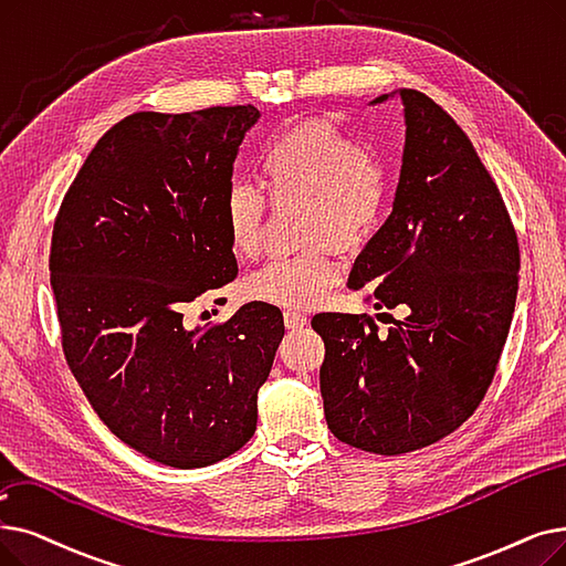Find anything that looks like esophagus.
<instances>
[{
    "label": "esophagus",
    "instance_id": "obj_1",
    "mask_svg": "<svg viewBox=\"0 0 566 566\" xmlns=\"http://www.w3.org/2000/svg\"><path fill=\"white\" fill-rule=\"evenodd\" d=\"M307 324V316L301 314V312H293V310H286L284 312V326L286 328H303Z\"/></svg>",
    "mask_w": 566,
    "mask_h": 566
}]
</instances>
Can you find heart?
I'll list each match as a JSON object with an SVG mask.
<instances>
[{"label": "heart", "mask_w": 566, "mask_h": 566, "mask_svg": "<svg viewBox=\"0 0 566 566\" xmlns=\"http://www.w3.org/2000/svg\"><path fill=\"white\" fill-rule=\"evenodd\" d=\"M256 178L270 203L301 201L296 229L303 250L256 268L242 282L244 296L282 307H312L339 282L337 252H354L379 229L388 206V168L328 117L293 122L256 157ZM263 193L235 182L227 189L222 222L240 259L261 250Z\"/></svg>", "instance_id": "heart-1"}]
</instances>
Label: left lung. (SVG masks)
Instances as JSON below:
<instances>
[{"label":"left lung","mask_w":566,"mask_h":566,"mask_svg":"<svg viewBox=\"0 0 566 566\" xmlns=\"http://www.w3.org/2000/svg\"><path fill=\"white\" fill-rule=\"evenodd\" d=\"M400 96L396 201L347 286L407 316L388 333L370 314L312 318L326 344V423L344 444L379 455L426 449L476 411L497 373L521 268L518 235L472 140L423 92Z\"/></svg>","instance_id":"8db88e82"}]
</instances>
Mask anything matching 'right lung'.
I'll list each match as a JSON object with an SVG mask.
<instances>
[{
    "mask_svg": "<svg viewBox=\"0 0 566 566\" xmlns=\"http://www.w3.org/2000/svg\"><path fill=\"white\" fill-rule=\"evenodd\" d=\"M256 119L250 104L119 119L53 227L48 265L69 370L117 439L180 470L252 439L256 392L284 337L268 303L224 324H182L189 303L238 273L222 203Z\"/></svg>",
    "mask_w": 566,
    "mask_h": 566,
    "instance_id": "1",
    "label": "right lung"
}]
</instances>
